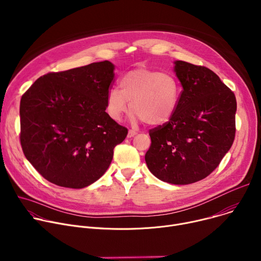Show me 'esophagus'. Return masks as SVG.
Returning <instances> with one entry per match:
<instances>
[{
  "instance_id": "34e87169",
  "label": "esophagus",
  "mask_w": 261,
  "mask_h": 261,
  "mask_svg": "<svg viewBox=\"0 0 261 261\" xmlns=\"http://www.w3.org/2000/svg\"><path fill=\"white\" fill-rule=\"evenodd\" d=\"M136 134H137L136 131H134V130H129L127 136H128V138H131V137H134Z\"/></svg>"
}]
</instances>
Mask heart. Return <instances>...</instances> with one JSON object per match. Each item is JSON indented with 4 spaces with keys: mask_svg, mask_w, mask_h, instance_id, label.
Here are the masks:
<instances>
[{
    "mask_svg": "<svg viewBox=\"0 0 261 261\" xmlns=\"http://www.w3.org/2000/svg\"><path fill=\"white\" fill-rule=\"evenodd\" d=\"M119 89H110L106 96V114L120 122L128 111L130 102L131 122H145L161 126L174 116L180 97V86L170 73H161L137 67L125 73L119 81Z\"/></svg>",
    "mask_w": 261,
    "mask_h": 261,
    "instance_id": "b5f03b06",
    "label": "heart"
}]
</instances>
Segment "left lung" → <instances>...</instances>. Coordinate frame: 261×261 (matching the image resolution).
I'll use <instances>...</instances> for the list:
<instances>
[{
  "instance_id": "obj_1",
  "label": "left lung",
  "mask_w": 261,
  "mask_h": 261,
  "mask_svg": "<svg viewBox=\"0 0 261 261\" xmlns=\"http://www.w3.org/2000/svg\"><path fill=\"white\" fill-rule=\"evenodd\" d=\"M182 91L172 119L150 130L145 163L159 179L188 185L206 177L231 147L236 135L234 94L208 68L175 61Z\"/></svg>"
}]
</instances>
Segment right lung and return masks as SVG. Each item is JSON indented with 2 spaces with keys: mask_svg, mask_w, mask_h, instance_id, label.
<instances>
[{
  "mask_svg": "<svg viewBox=\"0 0 261 261\" xmlns=\"http://www.w3.org/2000/svg\"><path fill=\"white\" fill-rule=\"evenodd\" d=\"M114 70L104 61L47 73L22 95V151L48 181L82 189L109 167L115 146L128 134L105 111Z\"/></svg>",
  "mask_w": 261,
  "mask_h": 261,
  "instance_id": "1",
  "label": "right lung"
}]
</instances>
